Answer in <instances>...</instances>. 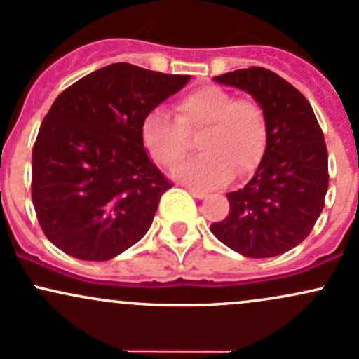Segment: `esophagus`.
Returning <instances> with one entry per match:
<instances>
[{
	"label": "esophagus",
	"instance_id": "esophagus-1",
	"mask_svg": "<svg viewBox=\"0 0 359 359\" xmlns=\"http://www.w3.org/2000/svg\"><path fill=\"white\" fill-rule=\"evenodd\" d=\"M188 191H190L191 195L196 196V198H205L207 196V191L200 190V188H194V187H188Z\"/></svg>",
	"mask_w": 359,
	"mask_h": 359
}]
</instances>
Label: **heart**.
Wrapping results in <instances>:
<instances>
[{
    "mask_svg": "<svg viewBox=\"0 0 359 359\" xmlns=\"http://www.w3.org/2000/svg\"><path fill=\"white\" fill-rule=\"evenodd\" d=\"M175 122L164 111L147 114L142 137L157 164L175 169L187 159L191 138L198 137L202 156L184 164L180 178L198 187H217L243 178L260 164L267 147V116L262 104L250 97L236 99L219 86L191 90L175 102Z\"/></svg>",
    "mask_w": 359,
    "mask_h": 359,
    "instance_id": "obj_1",
    "label": "heart"
}]
</instances>
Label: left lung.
<instances>
[{"label":"left lung","instance_id":"obj_1","mask_svg":"<svg viewBox=\"0 0 359 359\" xmlns=\"http://www.w3.org/2000/svg\"><path fill=\"white\" fill-rule=\"evenodd\" d=\"M250 92L267 116V149L253 178L227 194L229 214L210 224L219 241L250 258H267L298 246L325 205L329 156L306 97L267 68L214 76Z\"/></svg>","mask_w":359,"mask_h":359}]
</instances>
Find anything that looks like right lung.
<instances>
[{
	"mask_svg": "<svg viewBox=\"0 0 359 359\" xmlns=\"http://www.w3.org/2000/svg\"><path fill=\"white\" fill-rule=\"evenodd\" d=\"M188 80L114 63L57 95L32 149V203L53 245L101 262L145 236L172 183L149 159L142 125Z\"/></svg>",
	"mask_w": 359,
	"mask_h": 359,
	"instance_id": "right-lung-1",
	"label": "right lung"
}]
</instances>
